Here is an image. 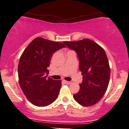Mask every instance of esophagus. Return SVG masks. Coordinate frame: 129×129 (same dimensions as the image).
<instances>
[{"label":"esophagus","mask_w":129,"mask_h":129,"mask_svg":"<svg viewBox=\"0 0 129 129\" xmlns=\"http://www.w3.org/2000/svg\"><path fill=\"white\" fill-rule=\"evenodd\" d=\"M64 82L66 83V84H67V85H70V84H71V82H69V81L64 80Z\"/></svg>","instance_id":"1"}]
</instances>
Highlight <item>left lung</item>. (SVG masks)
Listing matches in <instances>:
<instances>
[{
  "instance_id": "1",
  "label": "left lung",
  "mask_w": 129,
  "mask_h": 129,
  "mask_svg": "<svg viewBox=\"0 0 129 129\" xmlns=\"http://www.w3.org/2000/svg\"><path fill=\"white\" fill-rule=\"evenodd\" d=\"M63 43L76 52L79 69L83 76L82 83L79 84L80 89L74 94V99L84 106L96 104L105 94L110 78V67L105 51L89 39Z\"/></svg>"
}]
</instances>
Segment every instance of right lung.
I'll return each instance as SVG.
<instances>
[{
    "label": "right lung",
    "mask_w": 129,
    "mask_h": 129,
    "mask_svg": "<svg viewBox=\"0 0 129 129\" xmlns=\"http://www.w3.org/2000/svg\"><path fill=\"white\" fill-rule=\"evenodd\" d=\"M66 46L62 43L36 38L20 57L19 84L28 101L36 106H46L59 95L61 81L47 78L52 54Z\"/></svg>",
    "instance_id": "right-lung-1"
}]
</instances>
